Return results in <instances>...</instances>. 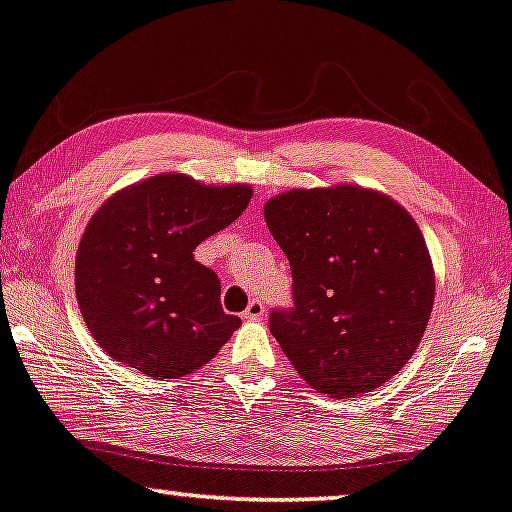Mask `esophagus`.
<instances>
[{"mask_svg":"<svg viewBox=\"0 0 512 512\" xmlns=\"http://www.w3.org/2000/svg\"><path fill=\"white\" fill-rule=\"evenodd\" d=\"M264 313H267V309H264L262 299H252V302L248 304V309L243 311V318L245 320H262Z\"/></svg>","mask_w":512,"mask_h":512,"instance_id":"esophagus-1","label":"esophagus"}]
</instances>
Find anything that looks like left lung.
Wrapping results in <instances>:
<instances>
[{"mask_svg":"<svg viewBox=\"0 0 512 512\" xmlns=\"http://www.w3.org/2000/svg\"><path fill=\"white\" fill-rule=\"evenodd\" d=\"M264 220L290 260L295 297L269 327L299 377L330 398H353L403 370L435 299L414 217L377 189L342 182L271 196Z\"/></svg>","mask_w":512,"mask_h":512,"instance_id":"obj_1","label":"left lung"}]
</instances>
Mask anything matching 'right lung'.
<instances>
[{
  "label": "right lung",
  "mask_w": 512,
  "mask_h": 512,
  "mask_svg": "<svg viewBox=\"0 0 512 512\" xmlns=\"http://www.w3.org/2000/svg\"><path fill=\"white\" fill-rule=\"evenodd\" d=\"M250 199L241 182L159 173L95 210L74 260V290L102 351L154 379H180L217 356L241 318L222 311L220 278L194 250Z\"/></svg>",
  "instance_id": "1"
}]
</instances>
